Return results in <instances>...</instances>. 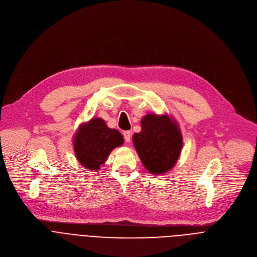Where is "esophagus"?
<instances>
[{
    "instance_id": "1",
    "label": "esophagus",
    "mask_w": 257,
    "mask_h": 257,
    "mask_svg": "<svg viewBox=\"0 0 257 257\" xmlns=\"http://www.w3.org/2000/svg\"><path fill=\"white\" fill-rule=\"evenodd\" d=\"M123 136H124V139L126 142H130V140H131V132L130 131H124Z\"/></svg>"
}]
</instances>
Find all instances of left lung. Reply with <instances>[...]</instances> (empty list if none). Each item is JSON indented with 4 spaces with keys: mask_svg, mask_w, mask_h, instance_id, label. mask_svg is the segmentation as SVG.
Returning a JSON list of instances; mask_svg holds the SVG:
<instances>
[{
    "mask_svg": "<svg viewBox=\"0 0 257 257\" xmlns=\"http://www.w3.org/2000/svg\"><path fill=\"white\" fill-rule=\"evenodd\" d=\"M134 147L144 167L152 174L170 171L182 150L177 122L168 115L147 114L141 119V132L133 135Z\"/></svg>",
    "mask_w": 257,
    "mask_h": 257,
    "instance_id": "obj_1",
    "label": "left lung"
}]
</instances>
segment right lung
Masks as SVG:
<instances>
[{
	"mask_svg": "<svg viewBox=\"0 0 257 257\" xmlns=\"http://www.w3.org/2000/svg\"><path fill=\"white\" fill-rule=\"evenodd\" d=\"M124 142L122 134L111 129L101 118L82 124L73 140L77 160L89 170H98L111 151Z\"/></svg>",
	"mask_w": 257,
	"mask_h": 257,
	"instance_id": "obj_1",
	"label": "right lung"
}]
</instances>
